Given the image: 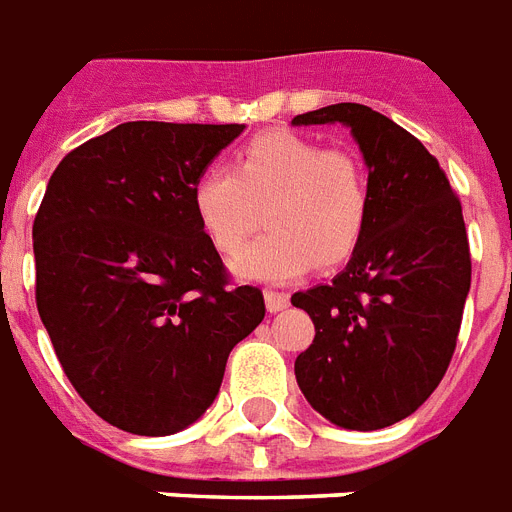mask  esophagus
Instances as JSON below:
<instances>
[{"instance_id":"esophagus-1","label":"esophagus","mask_w":512,"mask_h":512,"mask_svg":"<svg viewBox=\"0 0 512 512\" xmlns=\"http://www.w3.org/2000/svg\"><path fill=\"white\" fill-rule=\"evenodd\" d=\"M265 305H268L270 313H281V310H286V307H289V294L276 292V289H268V292H265Z\"/></svg>"}]
</instances>
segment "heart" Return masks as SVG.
<instances>
[{"label": "heart", "instance_id": "b5f03b06", "mask_svg": "<svg viewBox=\"0 0 512 512\" xmlns=\"http://www.w3.org/2000/svg\"><path fill=\"white\" fill-rule=\"evenodd\" d=\"M199 226L223 255H234L265 215V231L236 257V273L289 281L313 268L347 263L360 247L371 213L363 157L344 147L273 128L252 136L234 173L207 168L191 189Z\"/></svg>", "mask_w": 512, "mask_h": 512}]
</instances>
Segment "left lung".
I'll return each mask as SVG.
<instances>
[{"instance_id":"8db88e82","label":"left lung","mask_w":512,"mask_h":512,"mask_svg":"<svg viewBox=\"0 0 512 512\" xmlns=\"http://www.w3.org/2000/svg\"><path fill=\"white\" fill-rule=\"evenodd\" d=\"M292 123L350 126L371 181L350 265L292 297L315 323L297 384L336 426L384 429L415 413L450 368L471 289L463 207L429 149L371 107L342 102Z\"/></svg>"}]
</instances>
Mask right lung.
<instances>
[{
  "mask_svg": "<svg viewBox=\"0 0 512 512\" xmlns=\"http://www.w3.org/2000/svg\"><path fill=\"white\" fill-rule=\"evenodd\" d=\"M242 123H120L62 157L33 220L36 307L54 355L102 421L186 429L220 389L265 299L239 286L191 189Z\"/></svg>",
  "mask_w": 512,
  "mask_h": 512,
  "instance_id": "right-lung-1",
  "label": "right lung"
}]
</instances>
